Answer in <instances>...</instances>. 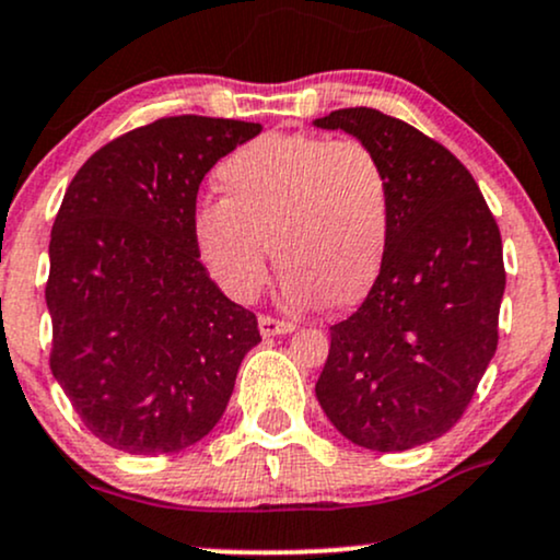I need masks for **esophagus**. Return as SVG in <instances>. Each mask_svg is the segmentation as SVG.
Instances as JSON below:
<instances>
[{
	"label": "esophagus",
	"instance_id": "esophagus-1",
	"mask_svg": "<svg viewBox=\"0 0 560 560\" xmlns=\"http://www.w3.org/2000/svg\"><path fill=\"white\" fill-rule=\"evenodd\" d=\"M258 326H260L262 337H279V334L294 331L292 324H287V320H279V318H271V316H260Z\"/></svg>",
	"mask_w": 560,
	"mask_h": 560
}]
</instances>
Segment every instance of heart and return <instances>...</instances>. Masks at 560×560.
Wrapping results in <instances>:
<instances>
[{
	"mask_svg": "<svg viewBox=\"0 0 560 560\" xmlns=\"http://www.w3.org/2000/svg\"><path fill=\"white\" fill-rule=\"evenodd\" d=\"M226 199L199 202V260L231 300L268 281V244L287 305H355L374 287L389 242L392 189L371 147L316 133H262L218 165Z\"/></svg>",
	"mask_w": 560,
	"mask_h": 560,
	"instance_id": "heart-1",
	"label": "heart"
}]
</instances>
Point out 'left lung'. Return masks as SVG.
Returning a JSON list of instances; mask_svg holds the SVG:
<instances>
[{
    "label": "left lung",
    "instance_id": "1",
    "mask_svg": "<svg viewBox=\"0 0 560 560\" xmlns=\"http://www.w3.org/2000/svg\"><path fill=\"white\" fill-rule=\"evenodd\" d=\"M313 126L371 147L392 189L382 271L363 305L329 329L316 397L355 445H427L458 423L498 350L500 229L466 165L419 128L374 107Z\"/></svg>",
    "mask_w": 560,
    "mask_h": 560
}]
</instances>
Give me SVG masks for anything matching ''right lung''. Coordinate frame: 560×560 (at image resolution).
Wrapping results in <instances>:
<instances>
[{
  "label": "right lung",
  "instance_id": "obj_1",
  "mask_svg": "<svg viewBox=\"0 0 560 560\" xmlns=\"http://www.w3.org/2000/svg\"><path fill=\"white\" fill-rule=\"evenodd\" d=\"M260 124L176 115L96 150L49 242V369L83 427L131 455L191 447L221 421L258 318L199 262L208 173Z\"/></svg>",
  "mask_w": 560,
  "mask_h": 560
}]
</instances>
